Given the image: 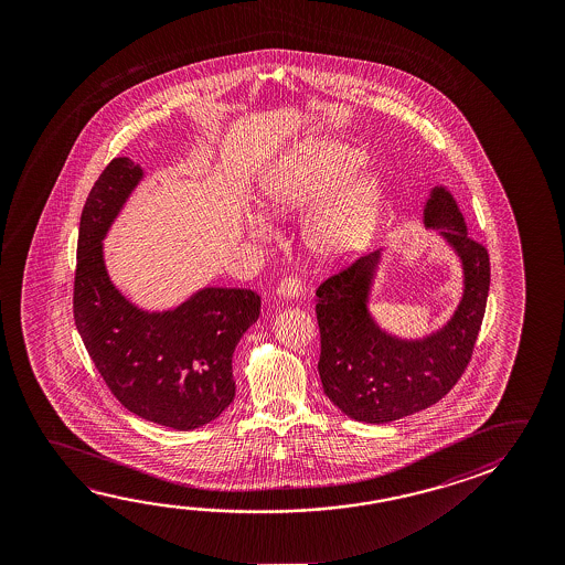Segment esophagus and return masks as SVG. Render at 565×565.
I'll return each mask as SVG.
<instances>
[{
	"label": "esophagus",
	"instance_id": "obj_1",
	"mask_svg": "<svg viewBox=\"0 0 565 565\" xmlns=\"http://www.w3.org/2000/svg\"><path fill=\"white\" fill-rule=\"evenodd\" d=\"M278 294L284 299H297V297L301 296V281L297 278L281 279L278 286Z\"/></svg>",
	"mask_w": 565,
	"mask_h": 565
}]
</instances>
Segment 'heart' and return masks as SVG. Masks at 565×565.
Returning a JSON list of instances; mask_svg holds the SVG:
<instances>
[{
  "label": "heart",
  "mask_w": 565,
  "mask_h": 565,
  "mask_svg": "<svg viewBox=\"0 0 565 565\" xmlns=\"http://www.w3.org/2000/svg\"><path fill=\"white\" fill-rule=\"evenodd\" d=\"M364 153L331 139H309L287 149L259 179V204L271 216L315 210L303 226L307 250L319 262H341L361 252L379 218L382 189L372 175H356ZM250 236L262 231L252 224Z\"/></svg>",
  "instance_id": "heart-1"
}]
</instances>
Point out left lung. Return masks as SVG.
<instances>
[{
	"label": "left lung",
	"instance_id": "8db88e82",
	"mask_svg": "<svg viewBox=\"0 0 565 565\" xmlns=\"http://www.w3.org/2000/svg\"><path fill=\"white\" fill-rule=\"evenodd\" d=\"M424 226L444 238L462 271L461 299L454 315L431 333L399 337L372 315V287L384 250L356 259L317 287L319 376L327 398L356 422L388 424L434 406L471 361L489 297V252L469 236L447 186H431Z\"/></svg>",
	"mask_w": 565,
	"mask_h": 565
}]
</instances>
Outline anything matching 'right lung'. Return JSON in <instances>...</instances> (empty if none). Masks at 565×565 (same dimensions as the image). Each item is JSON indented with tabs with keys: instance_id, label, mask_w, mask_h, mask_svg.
<instances>
[{
	"instance_id": "obj_1",
	"label": "right lung",
	"mask_w": 565,
	"mask_h": 565,
	"mask_svg": "<svg viewBox=\"0 0 565 565\" xmlns=\"http://www.w3.org/2000/svg\"><path fill=\"white\" fill-rule=\"evenodd\" d=\"M146 171L111 159L84 204L75 274V323L111 394L131 414L189 431L231 406L232 354L258 321L252 289L201 287L183 303L148 311L111 281L104 238Z\"/></svg>"
}]
</instances>
